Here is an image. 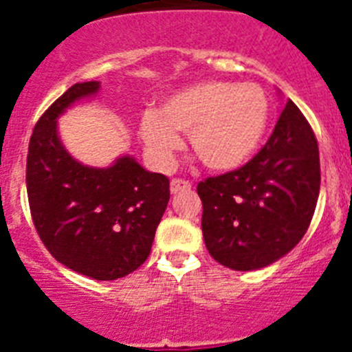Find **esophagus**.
<instances>
[{"label": "esophagus", "mask_w": 352, "mask_h": 352, "mask_svg": "<svg viewBox=\"0 0 352 352\" xmlns=\"http://www.w3.org/2000/svg\"><path fill=\"white\" fill-rule=\"evenodd\" d=\"M190 188H192L190 182H186V179H182V178L170 179V192H173V194H178V192H183V190H190Z\"/></svg>", "instance_id": "obj_1"}]
</instances>
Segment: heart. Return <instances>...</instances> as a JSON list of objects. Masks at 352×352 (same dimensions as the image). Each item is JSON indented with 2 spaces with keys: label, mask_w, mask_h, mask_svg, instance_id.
Segmentation results:
<instances>
[{
  "label": "heart",
  "mask_w": 352,
  "mask_h": 352,
  "mask_svg": "<svg viewBox=\"0 0 352 352\" xmlns=\"http://www.w3.org/2000/svg\"><path fill=\"white\" fill-rule=\"evenodd\" d=\"M272 102L257 82L208 80L167 96L158 113H146L139 133L149 155L167 167L188 132V146L211 170H234L259 149Z\"/></svg>",
  "instance_id": "b5f03b06"
}]
</instances>
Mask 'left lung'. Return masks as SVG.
I'll use <instances>...</instances> for the list:
<instances>
[{"label":"left lung","instance_id":"8db88e82","mask_svg":"<svg viewBox=\"0 0 352 352\" xmlns=\"http://www.w3.org/2000/svg\"><path fill=\"white\" fill-rule=\"evenodd\" d=\"M319 186L316 133L296 104L287 100L256 157L197 185L210 256L236 272L264 268L284 257L312 222Z\"/></svg>","mask_w":352,"mask_h":352}]
</instances>
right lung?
Instances as JSON below:
<instances>
[{"label": "right lung", "mask_w": 352, "mask_h": 352, "mask_svg": "<svg viewBox=\"0 0 352 352\" xmlns=\"http://www.w3.org/2000/svg\"><path fill=\"white\" fill-rule=\"evenodd\" d=\"M100 82H77L40 116L31 133L26 186L31 219L51 256L95 280H116L148 259L169 203V178L121 157L107 169L67 153L56 118Z\"/></svg>", "instance_id": "obj_1"}]
</instances>
